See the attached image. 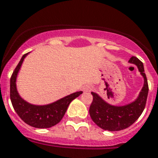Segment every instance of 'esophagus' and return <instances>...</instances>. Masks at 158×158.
<instances>
[{
  "label": "esophagus",
  "mask_w": 158,
  "mask_h": 158,
  "mask_svg": "<svg viewBox=\"0 0 158 158\" xmlns=\"http://www.w3.org/2000/svg\"><path fill=\"white\" fill-rule=\"evenodd\" d=\"M83 90L86 92H89L92 90V86L89 85V84H87V85L83 86Z\"/></svg>",
  "instance_id": "esophagus-1"
}]
</instances>
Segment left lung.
<instances>
[{"instance_id":"1","label":"left lung","mask_w":158,"mask_h":158,"mask_svg":"<svg viewBox=\"0 0 158 158\" xmlns=\"http://www.w3.org/2000/svg\"><path fill=\"white\" fill-rule=\"evenodd\" d=\"M129 62L138 67L144 79L143 88L135 101L123 106H111L97 93L92 92L93 100L89 108V114L92 121L103 130L116 131L129 127L139 118L145 108L148 84L143 62L136 57H131Z\"/></svg>"}]
</instances>
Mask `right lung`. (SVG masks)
<instances>
[{
	"instance_id": "1",
	"label": "right lung",
	"mask_w": 158,
	"mask_h": 158,
	"mask_svg": "<svg viewBox=\"0 0 158 158\" xmlns=\"http://www.w3.org/2000/svg\"><path fill=\"white\" fill-rule=\"evenodd\" d=\"M28 53L24 54L14 70L10 78V100L15 112L24 123L35 128L52 127L61 121L70 103L80 94V92L72 94L46 106H35L22 99L16 88V79L22 63Z\"/></svg>"
}]
</instances>
